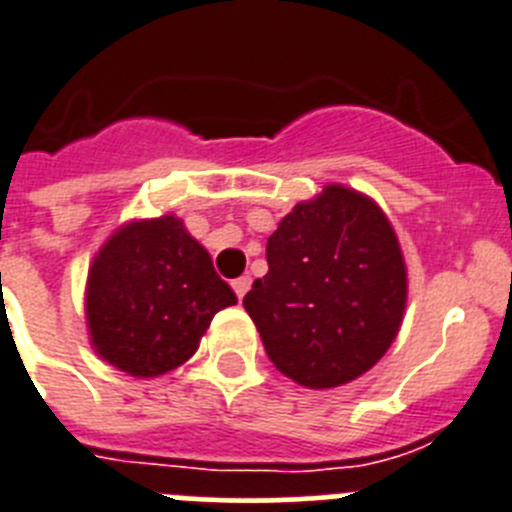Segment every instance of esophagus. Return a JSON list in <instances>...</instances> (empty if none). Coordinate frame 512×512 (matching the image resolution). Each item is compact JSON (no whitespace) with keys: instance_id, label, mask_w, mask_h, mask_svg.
Masks as SVG:
<instances>
[{"instance_id":"34e87169","label":"esophagus","mask_w":512,"mask_h":512,"mask_svg":"<svg viewBox=\"0 0 512 512\" xmlns=\"http://www.w3.org/2000/svg\"><path fill=\"white\" fill-rule=\"evenodd\" d=\"M250 285H252V278H247V275H242V278H237V280H232V290L234 293H237V298H245L247 295V290H250Z\"/></svg>"}]
</instances>
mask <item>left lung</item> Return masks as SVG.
<instances>
[{
  "mask_svg": "<svg viewBox=\"0 0 512 512\" xmlns=\"http://www.w3.org/2000/svg\"><path fill=\"white\" fill-rule=\"evenodd\" d=\"M280 374L348 384L389 351L407 308V265L371 197L328 184L267 240V275L242 300Z\"/></svg>",
  "mask_w": 512,
  "mask_h": 512,
  "instance_id": "left-lung-1",
  "label": "left lung"
}]
</instances>
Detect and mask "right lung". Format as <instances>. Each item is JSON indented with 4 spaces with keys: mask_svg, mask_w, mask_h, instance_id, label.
I'll return each instance as SVG.
<instances>
[{
    "mask_svg": "<svg viewBox=\"0 0 512 512\" xmlns=\"http://www.w3.org/2000/svg\"><path fill=\"white\" fill-rule=\"evenodd\" d=\"M234 303L209 252L174 214L118 227L93 257L85 285L95 353L136 379L189 361L214 313Z\"/></svg>",
    "mask_w": 512,
    "mask_h": 512,
    "instance_id": "1",
    "label": "right lung"
}]
</instances>
